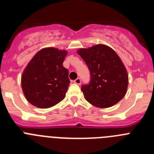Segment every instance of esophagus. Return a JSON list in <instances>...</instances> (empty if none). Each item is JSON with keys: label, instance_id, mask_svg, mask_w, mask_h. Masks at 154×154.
<instances>
[{"label": "esophagus", "instance_id": "1", "mask_svg": "<svg viewBox=\"0 0 154 154\" xmlns=\"http://www.w3.org/2000/svg\"><path fill=\"white\" fill-rule=\"evenodd\" d=\"M74 83L77 84V85H80V84H81V79L80 78L76 79L75 80H74Z\"/></svg>", "mask_w": 154, "mask_h": 154}]
</instances>
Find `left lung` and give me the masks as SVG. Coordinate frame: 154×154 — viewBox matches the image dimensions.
<instances>
[{
	"instance_id": "obj_1",
	"label": "left lung",
	"mask_w": 154,
	"mask_h": 154,
	"mask_svg": "<svg viewBox=\"0 0 154 154\" xmlns=\"http://www.w3.org/2000/svg\"><path fill=\"white\" fill-rule=\"evenodd\" d=\"M90 72L89 84L81 87L85 99L99 108H108L124 97L128 75L124 65L111 48L97 45L77 51Z\"/></svg>"
}]
</instances>
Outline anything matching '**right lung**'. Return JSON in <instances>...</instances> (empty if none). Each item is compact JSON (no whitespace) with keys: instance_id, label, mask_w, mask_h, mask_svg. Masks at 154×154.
<instances>
[{"instance_id":"obj_1","label":"right lung","mask_w":154,"mask_h":154,"mask_svg":"<svg viewBox=\"0 0 154 154\" xmlns=\"http://www.w3.org/2000/svg\"><path fill=\"white\" fill-rule=\"evenodd\" d=\"M66 55V51L47 48L30 61L21 77V86L31 104L49 108L65 97L70 83L69 71L62 65Z\"/></svg>"}]
</instances>
